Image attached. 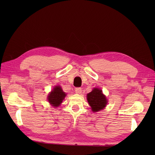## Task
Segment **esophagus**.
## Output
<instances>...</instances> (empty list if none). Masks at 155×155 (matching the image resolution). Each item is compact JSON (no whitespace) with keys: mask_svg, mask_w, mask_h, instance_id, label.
Masks as SVG:
<instances>
[{"mask_svg":"<svg viewBox=\"0 0 155 155\" xmlns=\"http://www.w3.org/2000/svg\"><path fill=\"white\" fill-rule=\"evenodd\" d=\"M75 91L77 94H81V91H82V90H81V87H77V88H75Z\"/></svg>","mask_w":155,"mask_h":155,"instance_id":"obj_1","label":"esophagus"}]
</instances>
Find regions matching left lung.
Listing matches in <instances>:
<instances>
[{
  "instance_id": "left-lung-1",
  "label": "left lung",
  "mask_w": 155,
  "mask_h": 155,
  "mask_svg": "<svg viewBox=\"0 0 155 155\" xmlns=\"http://www.w3.org/2000/svg\"><path fill=\"white\" fill-rule=\"evenodd\" d=\"M87 100L93 112L104 109L108 102L105 96L102 93V90L97 87H94L91 92L87 94Z\"/></svg>"
}]
</instances>
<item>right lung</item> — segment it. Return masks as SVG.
Returning <instances> with one entry per match:
<instances>
[{
    "label": "right lung",
    "instance_id": "1",
    "mask_svg": "<svg viewBox=\"0 0 155 155\" xmlns=\"http://www.w3.org/2000/svg\"><path fill=\"white\" fill-rule=\"evenodd\" d=\"M66 94L63 92L61 87L56 86L48 94V101L53 107H58L61 104Z\"/></svg>",
    "mask_w": 155,
    "mask_h": 155
}]
</instances>
